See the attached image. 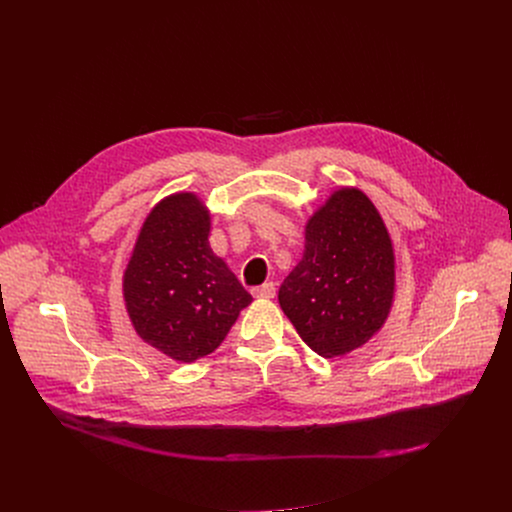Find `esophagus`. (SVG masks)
Masks as SVG:
<instances>
[{
  "instance_id": "obj_1",
  "label": "esophagus",
  "mask_w": 512,
  "mask_h": 512,
  "mask_svg": "<svg viewBox=\"0 0 512 512\" xmlns=\"http://www.w3.org/2000/svg\"><path fill=\"white\" fill-rule=\"evenodd\" d=\"M251 294L255 298H273L275 296V283L269 281V283H263V285H257L251 289Z\"/></svg>"
}]
</instances>
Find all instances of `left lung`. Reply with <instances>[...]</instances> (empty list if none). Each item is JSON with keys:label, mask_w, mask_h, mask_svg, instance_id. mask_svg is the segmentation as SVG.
I'll use <instances>...</instances> for the list:
<instances>
[{"label": "left lung", "mask_w": 512, "mask_h": 512, "mask_svg": "<svg viewBox=\"0 0 512 512\" xmlns=\"http://www.w3.org/2000/svg\"><path fill=\"white\" fill-rule=\"evenodd\" d=\"M395 257L373 202L342 188L310 218L306 251L281 287L279 306L320 356L367 342L387 320Z\"/></svg>", "instance_id": "8db88e82"}]
</instances>
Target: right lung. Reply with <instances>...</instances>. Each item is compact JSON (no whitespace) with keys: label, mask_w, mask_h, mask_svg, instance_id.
I'll return each instance as SVG.
<instances>
[{"label":"right lung","mask_w":512,"mask_h":512,"mask_svg":"<svg viewBox=\"0 0 512 512\" xmlns=\"http://www.w3.org/2000/svg\"><path fill=\"white\" fill-rule=\"evenodd\" d=\"M210 216L194 194H174L145 218L123 277L137 334L192 362L225 340L251 294L208 245Z\"/></svg>","instance_id":"1"}]
</instances>
